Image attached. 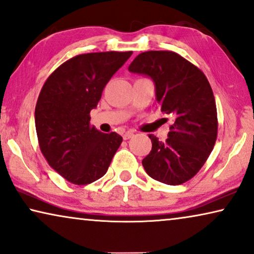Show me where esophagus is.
Masks as SVG:
<instances>
[{
    "instance_id": "obj_1",
    "label": "esophagus",
    "mask_w": 254,
    "mask_h": 254,
    "mask_svg": "<svg viewBox=\"0 0 254 254\" xmlns=\"http://www.w3.org/2000/svg\"><path fill=\"white\" fill-rule=\"evenodd\" d=\"M134 135V133L133 132H131V131H127V132H126V133L123 134V139L124 140H127V139H130V138H132Z\"/></svg>"
}]
</instances>
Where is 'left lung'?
Here are the masks:
<instances>
[{
  "instance_id": "obj_1",
  "label": "left lung",
  "mask_w": 254,
  "mask_h": 254,
  "mask_svg": "<svg viewBox=\"0 0 254 254\" xmlns=\"http://www.w3.org/2000/svg\"><path fill=\"white\" fill-rule=\"evenodd\" d=\"M128 71L152 78L161 112L174 119L166 141L148 135L152 151L142 166L155 181L183 184L201 169L215 145L217 113L212 87L201 70L169 51L141 53Z\"/></svg>"
}]
</instances>
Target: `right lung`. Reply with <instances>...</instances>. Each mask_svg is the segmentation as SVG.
Segmentation results:
<instances>
[{
	"label": "right lung",
	"instance_id": "1",
	"mask_svg": "<svg viewBox=\"0 0 254 254\" xmlns=\"http://www.w3.org/2000/svg\"><path fill=\"white\" fill-rule=\"evenodd\" d=\"M132 52L81 54L57 67L39 94L35 128L39 146L53 169L77 185L107 173L123 138L102 133L90 124L102 91Z\"/></svg>",
	"mask_w": 254,
	"mask_h": 254
}]
</instances>
